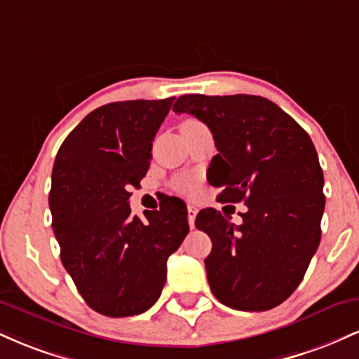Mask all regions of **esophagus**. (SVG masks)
I'll use <instances>...</instances> for the list:
<instances>
[{
    "label": "esophagus",
    "mask_w": 359,
    "mask_h": 359,
    "mask_svg": "<svg viewBox=\"0 0 359 359\" xmlns=\"http://www.w3.org/2000/svg\"><path fill=\"white\" fill-rule=\"evenodd\" d=\"M196 214H197V208L194 204L187 205V219H189V226L191 229H194V221H196Z\"/></svg>",
    "instance_id": "1"
}]
</instances>
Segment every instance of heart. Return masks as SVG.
<instances>
[{"instance_id": "b5f03b06", "label": "heart", "mask_w": 359, "mask_h": 359, "mask_svg": "<svg viewBox=\"0 0 359 359\" xmlns=\"http://www.w3.org/2000/svg\"><path fill=\"white\" fill-rule=\"evenodd\" d=\"M184 123H187V125H197L199 121H196V119H187V121H184Z\"/></svg>"}]
</instances>
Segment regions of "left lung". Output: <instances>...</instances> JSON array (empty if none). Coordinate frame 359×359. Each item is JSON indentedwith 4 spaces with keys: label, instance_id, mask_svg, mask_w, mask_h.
I'll return each instance as SVG.
<instances>
[{
    "label": "left lung",
    "instance_id": "8db88e82",
    "mask_svg": "<svg viewBox=\"0 0 359 359\" xmlns=\"http://www.w3.org/2000/svg\"><path fill=\"white\" fill-rule=\"evenodd\" d=\"M175 113L211 130L217 155L208 180L219 203H245L234 224L212 208L196 228L212 250L204 259L214 297L236 311H269L292 295L320 241L324 175L307 131L262 96L185 94Z\"/></svg>",
    "mask_w": 359,
    "mask_h": 359
}]
</instances>
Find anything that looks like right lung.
Returning a JSON list of instances; mask_svg holds the SVG:
<instances>
[{
	"label": "right lung",
	"instance_id": "obj_1",
	"mask_svg": "<svg viewBox=\"0 0 359 359\" xmlns=\"http://www.w3.org/2000/svg\"><path fill=\"white\" fill-rule=\"evenodd\" d=\"M174 97L118 101L89 113L64 140L52 170L48 205L60 259L93 311L109 317L145 312L162 294L167 259L189 233L177 197L131 214L130 189L151 160L156 131Z\"/></svg>",
	"mask_w": 359,
	"mask_h": 359
}]
</instances>
